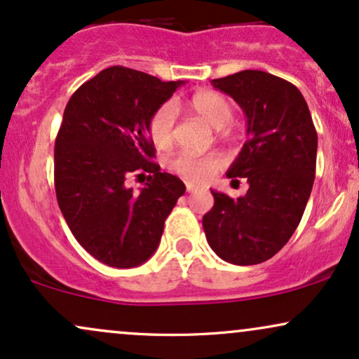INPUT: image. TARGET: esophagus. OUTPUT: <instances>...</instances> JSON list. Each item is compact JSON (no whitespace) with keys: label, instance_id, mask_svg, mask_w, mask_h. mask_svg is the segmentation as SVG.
I'll return each instance as SVG.
<instances>
[{"label":"esophagus","instance_id":"1","mask_svg":"<svg viewBox=\"0 0 359 359\" xmlns=\"http://www.w3.org/2000/svg\"><path fill=\"white\" fill-rule=\"evenodd\" d=\"M185 189H187L189 194L197 192V187H196V185H194V184H185Z\"/></svg>","mask_w":359,"mask_h":359}]
</instances>
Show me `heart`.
I'll list each match as a JSON object with an SVG mask.
<instances>
[{"label":"heart","mask_w":359,"mask_h":359,"mask_svg":"<svg viewBox=\"0 0 359 359\" xmlns=\"http://www.w3.org/2000/svg\"><path fill=\"white\" fill-rule=\"evenodd\" d=\"M187 106L197 116L203 118L209 126H212L214 130H219L221 135L231 133L229 121H231L234 109L233 102L224 94L216 93V90H199L191 96ZM175 109L172 104L160 106L150 119L148 133H150L154 145L160 150H165L172 145ZM221 163V158L217 155H196L191 151H182L170 160L168 168L182 179L192 180V182H204L219 170Z\"/></svg>","instance_id":"heart-1"}]
</instances>
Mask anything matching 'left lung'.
Here are the masks:
<instances>
[{
	"label": "left lung",
	"instance_id": "left-lung-1",
	"mask_svg": "<svg viewBox=\"0 0 359 359\" xmlns=\"http://www.w3.org/2000/svg\"><path fill=\"white\" fill-rule=\"evenodd\" d=\"M248 119L250 140L228 177H245L243 197L212 192L204 214L209 246L233 265H258L278 253L297 229L316 177L317 133L311 111L292 82L263 71L212 79Z\"/></svg>",
	"mask_w": 359,
	"mask_h": 359
}]
</instances>
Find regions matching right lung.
Here are the masks:
<instances>
[{
    "label": "right lung",
    "mask_w": 359,
    "mask_h": 359,
    "mask_svg": "<svg viewBox=\"0 0 359 359\" xmlns=\"http://www.w3.org/2000/svg\"><path fill=\"white\" fill-rule=\"evenodd\" d=\"M184 81L113 65L81 86L65 106L53 150L57 203L79 245L114 269L142 265L185 185L160 172L148 135L154 113ZM149 174L140 194L131 175Z\"/></svg>",
    "instance_id": "1"
}]
</instances>
